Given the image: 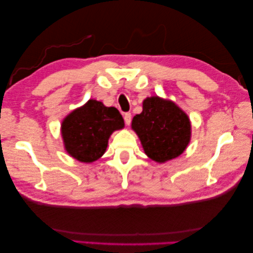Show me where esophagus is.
<instances>
[{"instance_id": "1", "label": "esophagus", "mask_w": 253, "mask_h": 253, "mask_svg": "<svg viewBox=\"0 0 253 253\" xmlns=\"http://www.w3.org/2000/svg\"><path fill=\"white\" fill-rule=\"evenodd\" d=\"M124 121H125L126 125H129L130 122H131V114H130V113H125V114H124Z\"/></svg>"}]
</instances>
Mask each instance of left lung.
I'll return each instance as SVG.
<instances>
[{
  "label": "left lung",
  "mask_w": 253,
  "mask_h": 253,
  "mask_svg": "<svg viewBox=\"0 0 253 253\" xmlns=\"http://www.w3.org/2000/svg\"><path fill=\"white\" fill-rule=\"evenodd\" d=\"M143 110L132 118L131 127L140 138L144 152L163 163L185 151L190 140V122L186 113L170 101L151 96Z\"/></svg>",
  "instance_id": "8db88e82"
}]
</instances>
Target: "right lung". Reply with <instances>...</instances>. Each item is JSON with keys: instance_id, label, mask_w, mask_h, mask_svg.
<instances>
[{"instance_id": "add662e5", "label": "right lung", "mask_w": 253, "mask_h": 253, "mask_svg": "<svg viewBox=\"0 0 253 253\" xmlns=\"http://www.w3.org/2000/svg\"><path fill=\"white\" fill-rule=\"evenodd\" d=\"M123 127L120 111L89 100L63 121L62 136L66 151L73 158L90 163L103 155L112 132Z\"/></svg>"}]
</instances>
